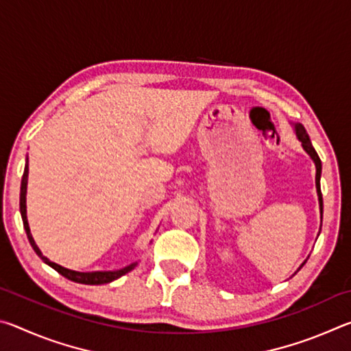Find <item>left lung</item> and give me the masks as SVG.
<instances>
[{
  "mask_svg": "<svg viewBox=\"0 0 351 351\" xmlns=\"http://www.w3.org/2000/svg\"><path fill=\"white\" fill-rule=\"evenodd\" d=\"M294 125V132L297 139L302 142V147H304V150L310 154V158L313 159L314 165H316V190H317V199H319V210H320V228H322V213H324V201H322V192H320V175H322V162H320V159L317 156L316 150H314V147L310 141V136H308L305 127L302 125V123H293ZM305 265V261L302 263V266ZM300 266V268H302ZM299 268V269H300ZM297 269V271H299Z\"/></svg>",
  "mask_w": 351,
  "mask_h": 351,
  "instance_id": "1",
  "label": "left lung"
}]
</instances>
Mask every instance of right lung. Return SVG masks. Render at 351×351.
Here are the masks:
<instances>
[{
    "mask_svg": "<svg viewBox=\"0 0 351 351\" xmlns=\"http://www.w3.org/2000/svg\"><path fill=\"white\" fill-rule=\"evenodd\" d=\"M27 175H29V159L26 158V165H25V173H23L21 178V190H20V213H21V218H23V226H25V230H26V235L29 239V243H31V246L34 247L35 254L38 255V257L45 261L46 265H49L51 268H54L57 272H60L63 277H66L68 280H73L75 283H83V285H104V283H110L112 280H116V278L125 276L127 272H130L132 269H134L136 266H138V261H134V263L125 266V268H121V269H116V271H93V272H80V271H73V269H68V268H63V266L54 263V261H51L47 257H45L43 252L40 251L37 243H35L34 237L31 234V229H29V223H27V213H26V193H27Z\"/></svg>",
    "mask_w": 351,
    "mask_h": 351,
    "instance_id": "1",
    "label": "right lung"
}]
</instances>
